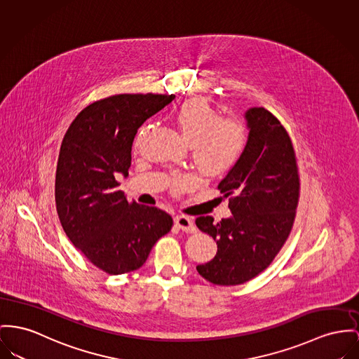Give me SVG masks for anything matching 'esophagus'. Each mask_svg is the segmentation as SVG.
Masks as SVG:
<instances>
[{
	"mask_svg": "<svg viewBox=\"0 0 359 359\" xmlns=\"http://www.w3.org/2000/svg\"><path fill=\"white\" fill-rule=\"evenodd\" d=\"M174 222L181 230H184L187 233H194L196 231V226H194V223H193V220L189 216L177 215L174 217Z\"/></svg>",
	"mask_w": 359,
	"mask_h": 359,
	"instance_id": "obj_1",
	"label": "esophagus"
}]
</instances>
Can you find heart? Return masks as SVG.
<instances>
[{"mask_svg":"<svg viewBox=\"0 0 359 359\" xmlns=\"http://www.w3.org/2000/svg\"><path fill=\"white\" fill-rule=\"evenodd\" d=\"M175 122L184 142L191 147V159L203 174L217 177L229 172L238 163L248 143V129L236 118H220L219 111L205 99L193 97L174 111ZM143 126L137 135L139 143ZM189 184L185 177L174 180V187L182 189Z\"/></svg>","mask_w":359,"mask_h":359,"instance_id":"b5f03b06","label":"heart"}]
</instances>
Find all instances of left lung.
I'll use <instances>...</instances> for the list:
<instances>
[{
  "instance_id": "obj_1",
  "label": "left lung",
  "mask_w": 359,
  "mask_h": 359,
  "mask_svg": "<svg viewBox=\"0 0 359 359\" xmlns=\"http://www.w3.org/2000/svg\"><path fill=\"white\" fill-rule=\"evenodd\" d=\"M243 118L249 130L245 151L217 187L230 196L231 216L196 219L217 245L215 257L196 269L220 286L242 285L271 264L291 231L298 204L299 178L286 129L264 107L248 109Z\"/></svg>"
}]
</instances>
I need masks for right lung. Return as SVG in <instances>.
Returning <instances> with one entry per match:
<instances>
[{"label": "right lung", "instance_id": "add662e5", "mask_svg": "<svg viewBox=\"0 0 359 359\" xmlns=\"http://www.w3.org/2000/svg\"><path fill=\"white\" fill-rule=\"evenodd\" d=\"M174 97L120 94L99 99L79 113L61 144L55 174L61 226L73 245L110 275L139 269L155 242L171 230V216L128 201L116 178L129 175L137 129Z\"/></svg>", "mask_w": 359, "mask_h": 359}]
</instances>
